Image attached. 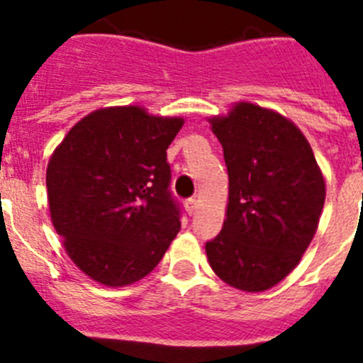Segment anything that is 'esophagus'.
I'll return each instance as SVG.
<instances>
[{"label": "esophagus", "instance_id": "obj_1", "mask_svg": "<svg viewBox=\"0 0 363 363\" xmlns=\"http://www.w3.org/2000/svg\"><path fill=\"white\" fill-rule=\"evenodd\" d=\"M185 211H187L189 216H192V214L196 213V198H189V200L185 201Z\"/></svg>", "mask_w": 363, "mask_h": 363}]
</instances>
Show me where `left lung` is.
<instances>
[{
	"instance_id": "left-lung-1",
	"label": "left lung",
	"mask_w": 363,
	"mask_h": 363,
	"mask_svg": "<svg viewBox=\"0 0 363 363\" xmlns=\"http://www.w3.org/2000/svg\"><path fill=\"white\" fill-rule=\"evenodd\" d=\"M209 123L223 147L229 203L205 252L225 284L267 291L296 267L318 229L322 171L306 136L278 112L240 101Z\"/></svg>"
}]
</instances>
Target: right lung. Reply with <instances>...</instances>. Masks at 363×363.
I'll use <instances>...</instances> for the list:
<instances>
[{
	"label": "right lung",
	"mask_w": 363,
	"mask_h": 363,
	"mask_svg": "<svg viewBox=\"0 0 363 363\" xmlns=\"http://www.w3.org/2000/svg\"><path fill=\"white\" fill-rule=\"evenodd\" d=\"M182 118L142 107L91 112L69 130L47 167L52 225L86 277L123 287L147 277L179 230L167 149Z\"/></svg>",
	"instance_id": "obj_1"
}]
</instances>
